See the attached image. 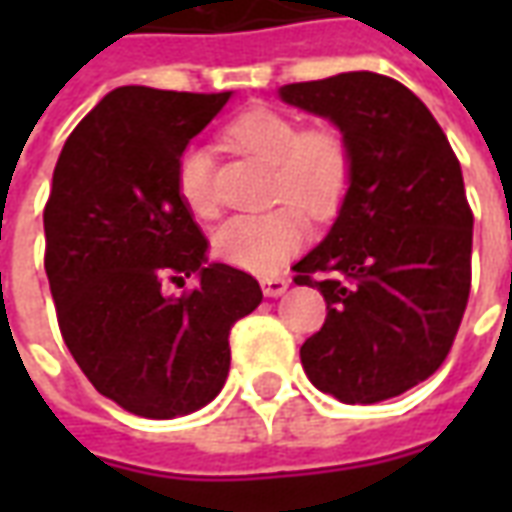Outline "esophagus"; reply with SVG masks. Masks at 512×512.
<instances>
[{
	"mask_svg": "<svg viewBox=\"0 0 512 512\" xmlns=\"http://www.w3.org/2000/svg\"><path fill=\"white\" fill-rule=\"evenodd\" d=\"M260 285H263V293H266V296L277 299V296H282V293L288 290L290 279L288 277H263V282H260Z\"/></svg>",
	"mask_w": 512,
	"mask_h": 512,
	"instance_id": "obj_1",
	"label": "esophagus"
}]
</instances>
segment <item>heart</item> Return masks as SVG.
<instances>
[{
    "label": "heart",
    "instance_id": "heart-1",
    "mask_svg": "<svg viewBox=\"0 0 512 512\" xmlns=\"http://www.w3.org/2000/svg\"><path fill=\"white\" fill-rule=\"evenodd\" d=\"M227 145L274 167L271 197L285 202L266 213L233 216L213 233V255L249 274H277L307 241V217L337 216L354 183V150L334 126L304 128L277 109H252L224 128ZM216 164L205 145H186L175 161V191L200 219L219 211Z\"/></svg>",
    "mask_w": 512,
    "mask_h": 512
}]
</instances>
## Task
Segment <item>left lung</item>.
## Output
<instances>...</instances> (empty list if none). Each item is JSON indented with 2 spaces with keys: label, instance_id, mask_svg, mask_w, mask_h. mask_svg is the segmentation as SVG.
I'll return each mask as SVG.
<instances>
[{
  "label": "left lung",
  "instance_id": "left-lung-1",
  "mask_svg": "<svg viewBox=\"0 0 512 512\" xmlns=\"http://www.w3.org/2000/svg\"><path fill=\"white\" fill-rule=\"evenodd\" d=\"M279 95L329 117L354 150L337 222L293 266V282L326 301L321 332L301 345L304 373L343 403L403 395L447 359L469 301L474 216L461 161L428 106L381 73L285 84Z\"/></svg>",
  "mask_w": 512,
  "mask_h": 512
}]
</instances>
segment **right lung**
I'll use <instances>...</instances> for the list:
<instances>
[{"mask_svg":"<svg viewBox=\"0 0 512 512\" xmlns=\"http://www.w3.org/2000/svg\"><path fill=\"white\" fill-rule=\"evenodd\" d=\"M233 93L117 87L65 139L46 208V277L62 340L117 406L150 419L211 403L230 329L263 301L241 268L205 266L208 241L175 191V161ZM201 274L180 297L164 281Z\"/></svg>","mask_w":512,"mask_h":512,"instance_id":"right-lung-1","label":"right lung"}]
</instances>
